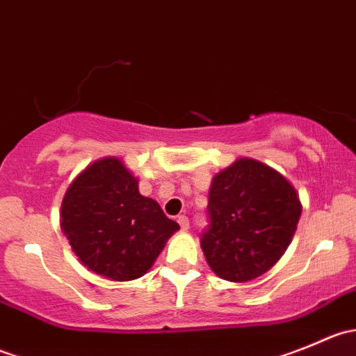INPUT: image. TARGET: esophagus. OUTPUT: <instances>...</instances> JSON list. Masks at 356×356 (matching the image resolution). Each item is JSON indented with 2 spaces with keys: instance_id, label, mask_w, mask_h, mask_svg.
I'll return each instance as SVG.
<instances>
[{
  "instance_id": "1",
  "label": "esophagus",
  "mask_w": 356,
  "mask_h": 356,
  "mask_svg": "<svg viewBox=\"0 0 356 356\" xmlns=\"http://www.w3.org/2000/svg\"><path fill=\"white\" fill-rule=\"evenodd\" d=\"M177 222H179V225H181L182 231H188V229H189V218L186 217V215H179Z\"/></svg>"
}]
</instances>
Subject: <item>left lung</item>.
Wrapping results in <instances>:
<instances>
[{"mask_svg":"<svg viewBox=\"0 0 356 356\" xmlns=\"http://www.w3.org/2000/svg\"><path fill=\"white\" fill-rule=\"evenodd\" d=\"M207 264L220 279L246 282L270 270L296 232L301 201L288 179L254 158H238L211 179Z\"/></svg>","mask_w":356,"mask_h":356,"instance_id":"obj_1","label":"left lung"}]
</instances>
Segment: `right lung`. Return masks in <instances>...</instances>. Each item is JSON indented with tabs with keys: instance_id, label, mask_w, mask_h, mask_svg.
<instances>
[{
	"instance_id": "1",
	"label": "right lung",
	"mask_w": 356,
	"mask_h": 356,
	"mask_svg": "<svg viewBox=\"0 0 356 356\" xmlns=\"http://www.w3.org/2000/svg\"><path fill=\"white\" fill-rule=\"evenodd\" d=\"M138 177L117 156L92 161L68 186L60 227L88 270L124 282L153 267L177 222L139 193Z\"/></svg>"
}]
</instances>
